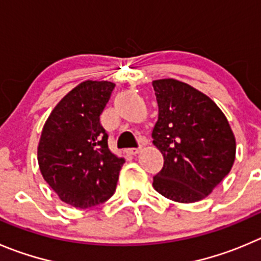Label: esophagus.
<instances>
[{"label": "esophagus", "mask_w": 261, "mask_h": 261, "mask_svg": "<svg viewBox=\"0 0 261 261\" xmlns=\"http://www.w3.org/2000/svg\"><path fill=\"white\" fill-rule=\"evenodd\" d=\"M141 148H128L126 150V152L129 153V155H137V153H140Z\"/></svg>", "instance_id": "esophagus-1"}]
</instances>
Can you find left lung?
Returning a JSON list of instances; mask_svg holds the SVG:
<instances>
[{
    "label": "left lung",
    "mask_w": 261,
    "mask_h": 261,
    "mask_svg": "<svg viewBox=\"0 0 261 261\" xmlns=\"http://www.w3.org/2000/svg\"><path fill=\"white\" fill-rule=\"evenodd\" d=\"M159 119L152 143L164 156L153 188L183 203L200 201L213 192L232 169L236 138L217 103L177 79L152 82Z\"/></svg>",
    "instance_id": "obj_1"
}]
</instances>
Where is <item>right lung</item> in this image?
<instances>
[{
    "label": "right lung",
    "mask_w": 261,
    "mask_h": 261,
    "mask_svg": "<svg viewBox=\"0 0 261 261\" xmlns=\"http://www.w3.org/2000/svg\"><path fill=\"white\" fill-rule=\"evenodd\" d=\"M115 84L86 81L55 106L38 143L39 170L61 201L88 209L115 192L125 163L110 151L100 123Z\"/></svg>",
    "instance_id": "add662e5"
}]
</instances>
